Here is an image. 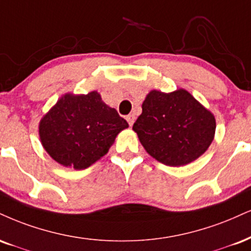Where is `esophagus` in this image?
<instances>
[{
	"instance_id": "obj_1",
	"label": "esophagus",
	"mask_w": 251,
	"mask_h": 251,
	"mask_svg": "<svg viewBox=\"0 0 251 251\" xmlns=\"http://www.w3.org/2000/svg\"><path fill=\"white\" fill-rule=\"evenodd\" d=\"M134 119H135L134 114H128V116L126 117V120H127V122H128L129 126H132V125H133V123H134Z\"/></svg>"
}]
</instances>
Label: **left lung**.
Returning a JSON list of instances; mask_svg holds the SVG:
<instances>
[{
	"label": "left lung",
	"instance_id": "obj_1",
	"mask_svg": "<svg viewBox=\"0 0 251 251\" xmlns=\"http://www.w3.org/2000/svg\"><path fill=\"white\" fill-rule=\"evenodd\" d=\"M215 118L186 90H153L133 124L146 152L167 166H183L206 152L215 134Z\"/></svg>",
	"mask_w": 251,
	"mask_h": 251
}]
</instances>
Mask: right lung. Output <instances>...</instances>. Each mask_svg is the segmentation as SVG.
I'll return each mask as SVG.
<instances>
[{
  "label": "right lung",
  "instance_id": "obj_1",
  "mask_svg": "<svg viewBox=\"0 0 251 251\" xmlns=\"http://www.w3.org/2000/svg\"><path fill=\"white\" fill-rule=\"evenodd\" d=\"M128 124L98 92L65 95L42 118L39 137L51 158L65 167L85 170L110 150Z\"/></svg>",
  "mask_w": 251,
  "mask_h": 251
}]
</instances>
